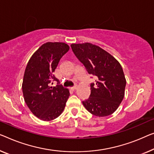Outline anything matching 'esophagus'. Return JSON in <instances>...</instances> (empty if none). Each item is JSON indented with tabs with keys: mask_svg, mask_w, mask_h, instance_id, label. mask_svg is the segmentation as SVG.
I'll return each mask as SVG.
<instances>
[{
	"mask_svg": "<svg viewBox=\"0 0 154 154\" xmlns=\"http://www.w3.org/2000/svg\"><path fill=\"white\" fill-rule=\"evenodd\" d=\"M77 88V86H76V85H75V86H73V87H72V88H71V90L75 91V90H76Z\"/></svg>",
	"mask_w": 154,
	"mask_h": 154,
	"instance_id": "34e87169",
	"label": "esophagus"
}]
</instances>
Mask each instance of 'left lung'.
<instances>
[{"mask_svg":"<svg viewBox=\"0 0 154 154\" xmlns=\"http://www.w3.org/2000/svg\"><path fill=\"white\" fill-rule=\"evenodd\" d=\"M70 46L88 74L96 78L95 84H91L90 97L82 104L95 116L113 114L125 97L127 83L120 63L113 55L93 43H72Z\"/></svg>","mask_w":154,"mask_h":154,"instance_id":"1","label":"left lung"}]
</instances>
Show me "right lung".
<instances>
[{
    "label": "right lung",
    "instance_id": "add662e5",
    "mask_svg": "<svg viewBox=\"0 0 154 154\" xmlns=\"http://www.w3.org/2000/svg\"><path fill=\"white\" fill-rule=\"evenodd\" d=\"M69 49L65 43L47 42L32 55L26 66L22 84L24 100L32 113L43 121L58 118L70 96L68 89L59 85L53 75L61 58ZM52 81L58 84L50 87Z\"/></svg>",
    "mask_w": 154,
    "mask_h": 154
}]
</instances>
